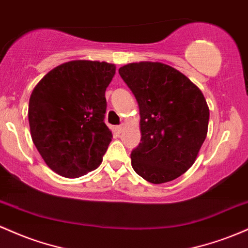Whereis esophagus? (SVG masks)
I'll list each match as a JSON object with an SVG mask.
<instances>
[{
  "instance_id": "34e87169",
  "label": "esophagus",
  "mask_w": 248,
  "mask_h": 248,
  "mask_svg": "<svg viewBox=\"0 0 248 248\" xmlns=\"http://www.w3.org/2000/svg\"><path fill=\"white\" fill-rule=\"evenodd\" d=\"M124 127H125V124H122L119 125V126H117V131H118L119 133L123 132L124 131Z\"/></svg>"
}]
</instances>
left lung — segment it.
<instances>
[{"mask_svg":"<svg viewBox=\"0 0 248 248\" xmlns=\"http://www.w3.org/2000/svg\"><path fill=\"white\" fill-rule=\"evenodd\" d=\"M118 71L140 116L141 141L131 154L133 170L152 184L180 177L194 164L207 136L210 110L204 94L168 64L129 63Z\"/></svg>","mask_w":248,"mask_h":248,"instance_id":"8db88e82","label":"left lung"}]
</instances>
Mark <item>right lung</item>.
Returning <instances> with one entry per match:
<instances>
[{
  "label": "right lung",
  "instance_id": "add662e5",
  "mask_svg": "<svg viewBox=\"0 0 248 248\" xmlns=\"http://www.w3.org/2000/svg\"><path fill=\"white\" fill-rule=\"evenodd\" d=\"M116 65L77 60L61 64L36 84L29 99L30 135L46 165L78 178L101 165L112 132L104 123L105 90Z\"/></svg>",
  "mask_w": 248,
  "mask_h": 248
}]
</instances>
